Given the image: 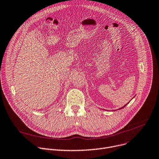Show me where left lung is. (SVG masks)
<instances>
[{
	"label": "left lung",
	"mask_w": 159,
	"mask_h": 159,
	"mask_svg": "<svg viewBox=\"0 0 159 159\" xmlns=\"http://www.w3.org/2000/svg\"><path fill=\"white\" fill-rule=\"evenodd\" d=\"M127 105V104H126V105H125V106H124V107H122V108H119V110H120V109H122V108H124V107H125V106H126V105Z\"/></svg>",
	"instance_id": "obj_1"
}]
</instances>
